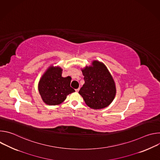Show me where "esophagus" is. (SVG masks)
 Segmentation results:
<instances>
[{
  "label": "esophagus",
  "instance_id": "34e87169",
  "mask_svg": "<svg viewBox=\"0 0 160 160\" xmlns=\"http://www.w3.org/2000/svg\"><path fill=\"white\" fill-rule=\"evenodd\" d=\"M79 90H80V88H77V89H75V91L77 92H78V91H79Z\"/></svg>",
  "mask_w": 160,
  "mask_h": 160
}]
</instances>
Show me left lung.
<instances>
[{
	"instance_id": "obj_1",
	"label": "left lung",
	"mask_w": 160,
	"mask_h": 160,
	"mask_svg": "<svg viewBox=\"0 0 160 160\" xmlns=\"http://www.w3.org/2000/svg\"><path fill=\"white\" fill-rule=\"evenodd\" d=\"M92 65L82 70L85 83L78 92L88 107L102 109L109 106L115 98V84L104 64L94 61Z\"/></svg>"
}]
</instances>
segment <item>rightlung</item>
<instances>
[{
    "label": "right lung",
    "mask_w": 160,
    "mask_h": 160,
    "mask_svg": "<svg viewBox=\"0 0 160 160\" xmlns=\"http://www.w3.org/2000/svg\"><path fill=\"white\" fill-rule=\"evenodd\" d=\"M70 77H62L61 68L50 67L38 83L39 93L43 102L54 106L62 102L68 94L75 92L70 87Z\"/></svg>",
    "instance_id": "add662e5"
}]
</instances>
